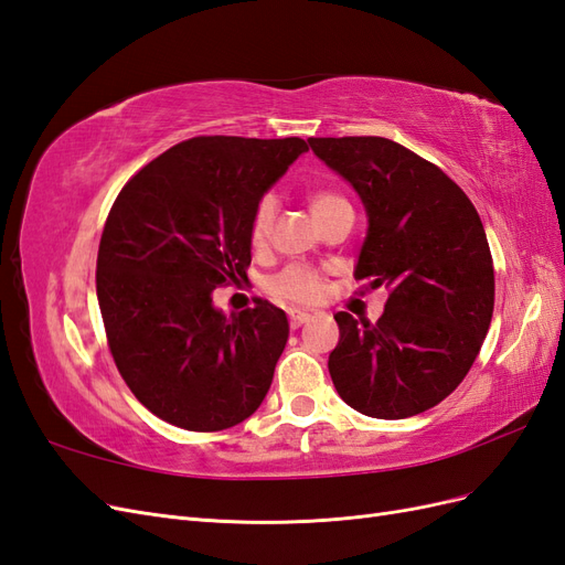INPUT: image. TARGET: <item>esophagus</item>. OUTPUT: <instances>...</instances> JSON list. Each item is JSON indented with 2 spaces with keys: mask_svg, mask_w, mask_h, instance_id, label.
I'll return each instance as SVG.
<instances>
[{
  "mask_svg": "<svg viewBox=\"0 0 565 565\" xmlns=\"http://www.w3.org/2000/svg\"><path fill=\"white\" fill-rule=\"evenodd\" d=\"M311 320V313H306V311H289V328L292 330H299L303 322H309Z\"/></svg>",
  "mask_w": 565,
  "mask_h": 565,
  "instance_id": "obj_1",
  "label": "esophagus"
}]
</instances>
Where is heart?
I'll return each mask as SVG.
<instances>
[{
    "mask_svg": "<svg viewBox=\"0 0 565 565\" xmlns=\"http://www.w3.org/2000/svg\"><path fill=\"white\" fill-rule=\"evenodd\" d=\"M339 202H347V200L337 193H330V191H318L311 195V212L318 214ZM276 214H278V198L276 195L268 193L259 202H256L254 214H252V226H249V235H252L254 245L266 243V237L270 235V228H273V221H276ZM268 287L278 299L292 301V303H313L322 297V278L316 270L303 268V266L285 268L280 276L270 280Z\"/></svg>",
    "mask_w": 565,
    "mask_h": 565,
    "instance_id": "b5f03b06",
    "label": "heart"
}]
</instances>
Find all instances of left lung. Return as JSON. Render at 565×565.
Masks as SVG:
<instances>
[{
	"instance_id": "obj_1",
	"label": "left lung",
	"mask_w": 565,
	"mask_h": 565,
	"mask_svg": "<svg viewBox=\"0 0 565 565\" xmlns=\"http://www.w3.org/2000/svg\"><path fill=\"white\" fill-rule=\"evenodd\" d=\"M367 214L353 276L386 287L377 322L339 311L334 388L377 419L438 405L467 377L494 306L488 237L471 200L440 169L382 136L309 139Z\"/></svg>"
}]
</instances>
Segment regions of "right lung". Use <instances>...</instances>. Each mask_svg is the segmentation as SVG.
Returning <instances> with one entry per match:
<instances>
[{
    "label": "right lung",
    "instance_id": "right-lung-1",
    "mask_svg": "<svg viewBox=\"0 0 565 565\" xmlns=\"http://www.w3.org/2000/svg\"><path fill=\"white\" fill-rule=\"evenodd\" d=\"M303 139L198 136L119 191L100 235L96 295L115 365L152 415L188 431L245 422L289 337L264 299L226 316L212 292L252 262V214Z\"/></svg>",
    "mask_w": 565,
    "mask_h": 565
}]
</instances>
